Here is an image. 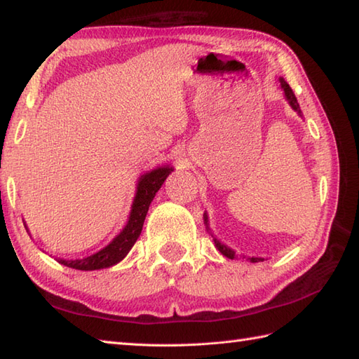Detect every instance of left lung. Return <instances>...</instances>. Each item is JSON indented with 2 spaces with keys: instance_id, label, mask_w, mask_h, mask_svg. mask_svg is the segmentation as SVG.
<instances>
[{
  "instance_id": "1",
  "label": "left lung",
  "mask_w": 359,
  "mask_h": 359,
  "mask_svg": "<svg viewBox=\"0 0 359 359\" xmlns=\"http://www.w3.org/2000/svg\"><path fill=\"white\" fill-rule=\"evenodd\" d=\"M279 81H280V86H282V89H284V94H285V98L288 100L290 106H292V108H293V109H294V111L301 116L299 103H297V100H296V97H294V93L292 90V88L288 86V83H287L284 79H279ZM205 224H207V230H208V216H207V212H205ZM215 243H216L217 250H219L220 253H222L224 256H226L228 259H234V257H236L234 251H233L231 248H228L226 245H224V243H220L216 238H215ZM248 261H250V262H259V261H264V259H262V257H248Z\"/></svg>"
}]
</instances>
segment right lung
I'll return each mask as SVG.
<instances>
[{
  "label": "right lung",
  "instance_id": "right-lung-1",
  "mask_svg": "<svg viewBox=\"0 0 359 359\" xmlns=\"http://www.w3.org/2000/svg\"><path fill=\"white\" fill-rule=\"evenodd\" d=\"M171 171L172 168L163 166V168H156V170L142 175L139 179V184H137V193L134 197L128 224L123 230L120 231L117 238H114V241L108 247H104L103 250H100L98 253L93 256L75 259V261L58 259V262L69 266V269L85 270V271L108 269V266H112L117 262H120L121 259L129 253V250L133 248L135 241L139 239L149 205Z\"/></svg>",
  "mask_w": 359,
  "mask_h": 359
}]
</instances>
